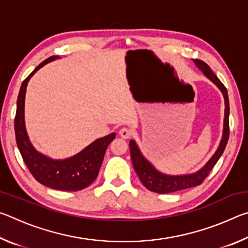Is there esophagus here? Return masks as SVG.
I'll use <instances>...</instances> for the list:
<instances>
[{"instance_id": "1", "label": "esophagus", "mask_w": 248, "mask_h": 248, "mask_svg": "<svg viewBox=\"0 0 248 248\" xmlns=\"http://www.w3.org/2000/svg\"><path fill=\"white\" fill-rule=\"evenodd\" d=\"M119 134H120L121 138H124V139H128V138L131 137L132 130L130 129V128H128V127H124V128L120 129Z\"/></svg>"}]
</instances>
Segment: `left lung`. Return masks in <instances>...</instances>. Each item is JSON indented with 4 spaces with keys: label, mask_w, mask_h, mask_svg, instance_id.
<instances>
[{
    "label": "left lung",
    "mask_w": 248,
    "mask_h": 248,
    "mask_svg": "<svg viewBox=\"0 0 248 248\" xmlns=\"http://www.w3.org/2000/svg\"><path fill=\"white\" fill-rule=\"evenodd\" d=\"M194 62L196 65L202 71L203 74L208 78L216 84V85L221 90L222 94L224 96L225 100V116H224V128H223V137H222L221 143L217 148V152L213 154V156L210 158V161L203 166L199 171L191 175H183V176H167L164 174H161L157 171L154 167L146 161V159L142 156L139 148L136 144V142L131 140L129 142L130 146V153H131V159L132 164L134 167V170L137 171L138 176L143 184V186L153 192H157V194H170V192H175L178 190L187 189V188H191L198 185L202 184L203 180L207 178V176L210 174L213 167L219 161L222 153L224 152V149L228 143L229 136H230V125H229V116H230V104H229V96L226 87L223 85L217 75L212 72L210 66L199 59H194Z\"/></svg>",
    "instance_id": "obj_1"
}]
</instances>
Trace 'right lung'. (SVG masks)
<instances>
[{"label":"right lung","instance_id":"1","mask_svg":"<svg viewBox=\"0 0 248 248\" xmlns=\"http://www.w3.org/2000/svg\"><path fill=\"white\" fill-rule=\"evenodd\" d=\"M57 58V56H52L46 59L22 83L14 120L16 143L25 164L37 182L53 189L78 191L90 186L97 177L107 146L115 139L116 133L97 139L78 154L64 161H54L33 149L25 129L24 107L26 87L29 78L37 70Z\"/></svg>","mask_w":248,"mask_h":248}]
</instances>
